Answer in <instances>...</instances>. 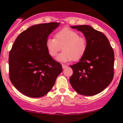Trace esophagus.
Masks as SVG:
<instances>
[{
	"label": "esophagus",
	"mask_w": 123,
	"mask_h": 123,
	"mask_svg": "<svg viewBox=\"0 0 123 123\" xmlns=\"http://www.w3.org/2000/svg\"><path fill=\"white\" fill-rule=\"evenodd\" d=\"M62 68H63V69H64V68H65L68 67L67 65H64V64H63V65H62Z\"/></svg>",
	"instance_id": "1"
}]
</instances>
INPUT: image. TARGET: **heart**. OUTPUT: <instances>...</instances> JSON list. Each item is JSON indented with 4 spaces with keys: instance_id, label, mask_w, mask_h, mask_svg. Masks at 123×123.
<instances>
[{
    "instance_id": "1",
    "label": "heart",
    "mask_w": 123,
    "mask_h": 123,
    "mask_svg": "<svg viewBox=\"0 0 123 123\" xmlns=\"http://www.w3.org/2000/svg\"><path fill=\"white\" fill-rule=\"evenodd\" d=\"M46 47L49 55L56 57L59 52L64 50L57 60L66 62L72 60H79L85 55L87 49V41L79 36L77 32L68 28H64L56 32L55 38H48Z\"/></svg>"
}]
</instances>
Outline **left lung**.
<instances>
[{"mask_svg":"<svg viewBox=\"0 0 123 123\" xmlns=\"http://www.w3.org/2000/svg\"><path fill=\"white\" fill-rule=\"evenodd\" d=\"M83 33L87 49L77 64L71 65L69 82L80 95L93 96L101 92L114 77V53L105 34L87 25L71 26Z\"/></svg>","mask_w":123,"mask_h":123,"instance_id":"1","label":"left lung"}]
</instances>
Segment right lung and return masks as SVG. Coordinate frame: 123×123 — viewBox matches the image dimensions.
<instances>
[{
	"label": "right lung",
	"mask_w": 123,
	"mask_h": 123,
	"mask_svg": "<svg viewBox=\"0 0 123 123\" xmlns=\"http://www.w3.org/2000/svg\"><path fill=\"white\" fill-rule=\"evenodd\" d=\"M60 23L34 25L17 37L9 55V79L25 96L40 98L53 87L62 65L48 52L46 42Z\"/></svg>",
	"instance_id": "add662e5"
}]
</instances>
